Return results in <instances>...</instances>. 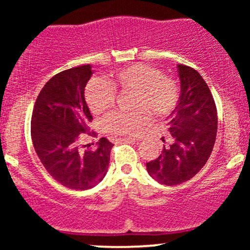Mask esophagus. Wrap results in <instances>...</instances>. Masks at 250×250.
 <instances>
[{"instance_id": "34e87169", "label": "esophagus", "mask_w": 250, "mask_h": 250, "mask_svg": "<svg viewBox=\"0 0 250 250\" xmlns=\"http://www.w3.org/2000/svg\"><path fill=\"white\" fill-rule=\"evenodd\" d=\"M117 141L119 142H128V143H131V142H137V140H135V139H119L117 140Z\"/></svg>"}]
</instances>
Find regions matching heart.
<instances>
[{
	"mask_svg": "<svg viewBox=\"0 0 250 250\" xmlns=\"http://www.w3.org/2000/svg\"><path fill=\"white\" fill-rule=\"evenodd\" d=\"M115 93H133L130 108L135 111H114L103 120L108 133L121 136L139 135L149 121V114L156 120L169 116L180 99L176 80L141 63L114 71L105 80H91L84 90L91 113L99 115L108 110L115 102Z\"/></svg>",
	"mask_w": 250,
	"mask_h": 250,
	"instance_id": "1",
	"label": "heart"
}]
</instances>
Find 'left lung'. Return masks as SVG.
Returning <instances> with one entry per match:
<instances>
[{"mask_svg": "<svg viewBox=\"0 0 250 250\" xmlns=\"http://www.w3.org/2000/svg\"><path fill=\"white\" fill-rule=\"evenodd\" d=\"M181 95L168 121L170 143L162 141V153L147 163L149 175L166 186L194 177L213 151L217 133V110L210 89L194 68L179 64Z\"/></svg>", "mask_w": 250, "mask_h": 250, "instance_id": "obj_1", "label": "left lung"}]
</instances>
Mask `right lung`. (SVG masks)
I'll return each mask as SVG.
<instances>
[{
  "instance_id": "right-lung-1",
  "label": "right lung",
  "mask_w": 250,
  "mask_h": 250,
  "mask_svg": "<svg viewBox=\"0 0 250 250\" xmlns=\"http://www.w3.org/2000/svg\"><path fill=\"white\" fill-rule=\"evenodd\" d=\"M93 75L90 64L56 74L37 96L31 115V140L43 167L64 187L87 190L101 182L108 170L113 143L99 140L94 150L82 142L96 137L84 100V87ZM89 147V146H88Z\"/></svg>"
}]
</instances>
